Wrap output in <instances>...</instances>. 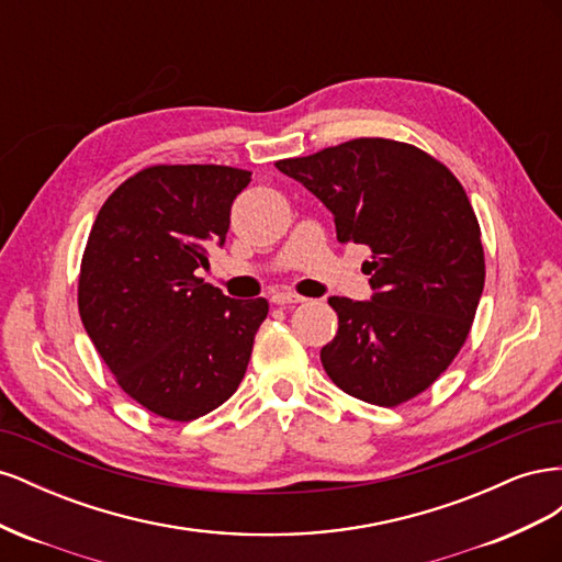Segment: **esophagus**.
I'll return each instance as SVG.
<instances>
[{"label": "esophagus", "instance_id": "esophagus-1", "mask_svg": "<svg viewBox=\"0 0 562 562\" xmlns=\"http://www.w3.org/2000/svg\"><path fill=\"white\" fill-rule=\"evenodd\" d=\"M271 302L274 304H288V307H291V304H300V302H304V297L302 295H297V293H291V291H283V293H274L271 295Z\"/></svg>", "mask_w": 562, "mask_h": 562}]
</instances>
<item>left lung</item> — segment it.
<instances>
[{"label":"left lung","mask_w":562,"mask_h":562,"mask_svg":"<svg viewBox=\"0 0 562 562\" xmlns=\"http://www.w3.org/2000/svg\"><path fill=\"white\" fill-rule=\"evenodd\" d=\"M335 217L339 244L372 250L370 302L330 297L339 328L321 349L349 396L394 407L429 389L467 342L485 283L464 187L415 145L356 138L277 161Z\"/></svg>","instance_id":"left-lung-1"}]
</instances>
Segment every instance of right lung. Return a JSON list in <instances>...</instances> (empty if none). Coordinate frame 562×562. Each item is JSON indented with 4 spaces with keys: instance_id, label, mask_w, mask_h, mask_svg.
I'll return each mask as SVG.
<instances>
[{
    "instance_id": "obj_1",
    "label": "right lung",
    "mask_w": 562,
    "mask_h": 562,
    "mask_svg": "<svg viewBox=\"0 0 562 562\" xmlns=\"http://www.w3.org/2000/svg\"><path fill=\"white\" fill-rule=\"evenodd\" d=\"M250 173L149 166L98 211L79 271V316L116 384L149 413L192 422L239 389L269 304L196 277L223 246Z\"/></svg>"
}]
</instances>
